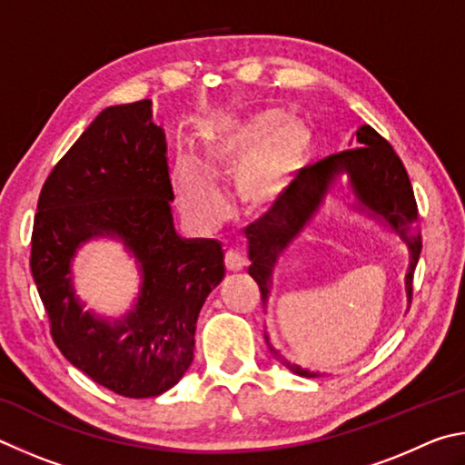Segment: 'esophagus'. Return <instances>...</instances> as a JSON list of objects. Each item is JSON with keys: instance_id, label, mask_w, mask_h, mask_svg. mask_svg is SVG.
Wrapping results in <instances>:
<instances>
[{"instance_id": "1", "label": "esophagus", "mask_w": 465, "mask_h": 465, "mask_svg": "<svg viewBox=\"0 0 465 465\" xmlns=\"http://www.w3.org/2000/svg\"><path fill=\"white\" fill-rule=\"evenodd\" d=\"M224 263L231 272H241L247 265V255L239 249H228L224 255Z\"/></svg>"}]
</instances>
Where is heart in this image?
I'll use <instances>...</instances> for the list:
<instances>
[{"label": "heart", "instance_id": "heart-1", "mask_svg": "<svg viewBox=\"0 0 465 465\" xmlns=\"http://www.w3.org/2000/svg\"><path fill=\"white\" fill-rule=\"evenodd\" d=\"M311 149L308 128L280 110L218 120L200 136V163L190 157L175 161L179 203L195 223H220L226 203L210 173H234L239 198L253 210H270L286 198Z\"/></svg>", "mask_w": 465, "mask_h": 465}]
</instances>
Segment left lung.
<instances>
[{
	"label": "left lung",
	"mask_w": 465,
	"mask_h": 465,
	"mask_svg": "<svg viewBox=\"0 0 465 465\" xmlns=\"http://www.w3.org/2000/svg\"><path fill=\"white\" fill-rule=\"evenodd\" d=\"M357 143L361 146L331 154V157L300 171L286 200H282L278 212H273V216L265 220L263 224L247 228L251 259L249 275L259 283L263 306L270 298L273 267L278 263L280 255L304 232V228L312 223L314 216L327 203L329 195L335 192L337 183L341 185L343 183L341 179L347 177V187L355 198L353 208L388 226L409 249V270L404 275V290L406 302L411 308L412 275L422 247L419 210L417 202H414L411 179L401 157L371 126H360ZM265 341L275 360L298 376H324L321 371H311L302 365L283 360L278 349L270 343L267 332Z\"/></svg>",
	"instance_id": "obj_1"
}]
</instances>
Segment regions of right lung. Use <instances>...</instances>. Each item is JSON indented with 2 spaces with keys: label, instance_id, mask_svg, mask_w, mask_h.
<instances>
[{
  "label": "right lung",
  "instance_id": "add662e5",
  "mask_svg": "<svg viewBox=\"0 0 465 465\" xmlns=\"http://www.w3.org/2000/svg\"><path fill=\"white\" fill-rule=\"evenodd\" d=\"M165 153L151 100L102 110L48 175L32 231V278L53 341L95 384L126 398L159 396L183 378L198 314L224 278L218 241L175 231ZM94 238L122 242L142 273L120 320L84 312L72 286V259Z\"/></svg>",
  "mask_w": 465,
  "mask_h": 465
}]
</instances>
